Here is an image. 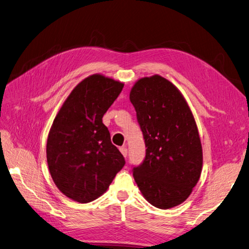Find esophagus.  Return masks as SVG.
<instances>
[{
  "instance_id": "34e87169",
  "label": "esophagus",
  "mask_w": 249,
  "mask_h": 249,
  "mask_svg": "<svg viewBox=\"0 0 249 249\" xmlns=\"http://www.w3.org/2000/svg\"><path fill=\"white\" fill-rule=\"evenodd\" d=\"M120 151L122 152V155H123L124 157H126V156H127V152H128V151H127V147H126V146H122V147H120Z\"/></svg>"
}]
</instances>
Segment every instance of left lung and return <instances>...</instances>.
Wrapping results in <instances>:
<instances>
[{
	"instance_id": "8db88e82",
	"label": "left lung",
	"mask_w": 249,
	"mask_h": 249,
	"mask_svg": "<svg viewBox=\"0 0 249 249\" xmlns=\"http://www.w3.org/2000/svg\"><path fill=\"white\" fill-rule=\"evenodd\" d=\"M146 146L133 178L151 205L169 209L185 201L200 179L203 154L188 104L173 83L161 75L140 79L131 88Z\"/></svg>"
}]
</instances>
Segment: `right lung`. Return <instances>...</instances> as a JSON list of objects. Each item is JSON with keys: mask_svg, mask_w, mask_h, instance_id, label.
<instances>
[{"mask_svg": "<svg viewBox=\"0 0 249 249\" xmlns=\"http://www.w3.org/2000/svg\"><path fill=\"white\" fill-rule=\"evenodd\" d=\"M124 87L123 83L92 74L76 85L50 128L47 164L60 191L79 203L103 195L125 165L102 122Z\"/></svg>", "mask_w": 249, "mask_h": 249, "instance_id": "add662e5", "label": "right lung"}]
</instances>
